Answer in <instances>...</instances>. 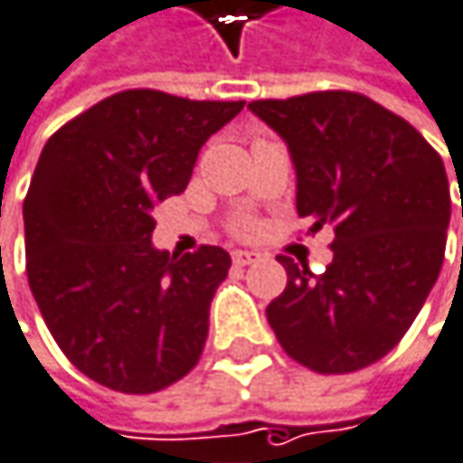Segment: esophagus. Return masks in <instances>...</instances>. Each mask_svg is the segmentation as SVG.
I'll return each instance as SVG.
<instances>
[{"label":"esophagus","mask_w":463,"mask_h":463,"mask_svg":"<svg viewBox=\"0 0 463 463\" xmlns=\"http://www.w3.org/2000/svg\"><path fill=\"white\" fill-rule=\"evenodd\" d=\"M257 260H260L257 251H246V249H235V251H232V262H235L238 268H246V265H251V262H257Z\"/></svg>","instance_id":"34e87169"}]
</instances>
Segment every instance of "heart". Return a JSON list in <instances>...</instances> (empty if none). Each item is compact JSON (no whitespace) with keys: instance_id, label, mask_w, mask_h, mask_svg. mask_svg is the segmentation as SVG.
I'll use <instances>...</instances> for the list:
<instances>
[{"instance_id":"1","label":"heart","mask_w":463,"mask_h":463,"mask_svg":"<svg viewBox=\"0 0 463 463\" xmlns=\"http://www.w3.org/2000/svg\"><path fill=\"white\" fill-rule=\"evenodd\" d=\"M251 228V222H238V231L243 232V231H249Z\"/></svg>"}]
</instances>
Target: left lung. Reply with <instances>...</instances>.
<instances>
[{
  "label": "left lung",
  "mask_w": 463,
  "mask_h": 463,
  "mask_svg": "<svg viewBox=\"0 0 463 463\" xmlns=\"http://www.w3.org/2000/svg\"><path fill=\"white\" fill-rule=\"evenodd\" d=\"M249 108L288 146L299 217H310L313 231L334 225L326 273L278 257L288 283L268 305V323L286 355L310 371H360L398 345L440 275L450 222L440 153L357 92Z\"/></svg>",
  "instance_id": "1"
}]
</instances>
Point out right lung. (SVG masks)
<instances>
[{
    "mask_svg": "<svg viewBox=\"0 0 463 463\" xmlns=\"http://www.w3.org/2000/svg\"><path fill=\"white\" fill-rule=\"evenodd\" d=\"M241 108L127 90L63 124L39 156L23 201L28 286L65 357L108 390L158 392L203 353L231 254L153 249V206L188 188L201 146Z\"/></svg>",
    "mask_w": 463,
    "mask_h": 463,
    "instance_id": "right-lung-1",
    "label": "right lung"
}]
</instances>
